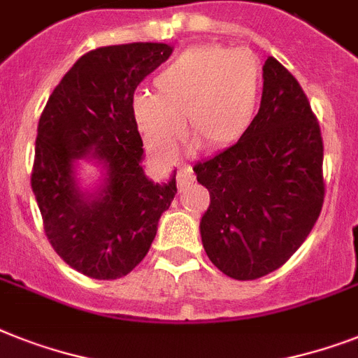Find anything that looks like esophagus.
Segmentation results:
<instances>
[{"mask_svg":"<svg viewBox=\"0 0 358 358\" xmlns=\"http://www.w3.org/2000/svg\"><path fill=\"white\" fill-rule=\"evenodd\" d=\"M194 180V174L191 169H180L178 174H176V182H178V189L180 191H184L191 182Z\"/></svg>","mask_w":358,"mask_h":358,"instance_id":"1","label":"esophagus"}]
</instances>
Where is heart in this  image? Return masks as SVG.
Here are the masks:
<instances>
[{"label": "heart", "mask_w": 358, "mask_h": 358, "mask_svg": "<svg viewBox=\"0 0 358 358\" xmlns=\"http://www.w3.org/2000/svg\"><path fill=\"white\" fill-rule=\"evenodd\" d=\"M156 94L134 97L132 110L145 143L173 159L189 136L211 150L234 147L255 124L263 71L246 49L202 45L187 49L154 78Z\"/></svg>", "instance_id": "heart-1"}]
</instances>
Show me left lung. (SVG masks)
Segmentation results:
<instances>
[{
  "mask_svg": "<svg viewBox=\"0 0 358 358\" xmlns=\"http://www.w3.org/2000/svg\"><path fill=\"white\" fill-rule=\"evenodd\" d=\"M324 141L300 83L274 57L245 138L194 165L209 191L200 220L209 261L234 280L274 272L303 245L324 206Z\"/></svg>",
  "mask_w": 358,
  "mask_h": 358,
  "instance_id": "left-lung-1",
  "label": "left lung"
}]
</instances>
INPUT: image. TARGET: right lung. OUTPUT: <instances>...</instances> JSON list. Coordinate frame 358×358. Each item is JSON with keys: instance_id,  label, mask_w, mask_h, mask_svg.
I'll use <instances>...</instances> for the list:
<instances>
[{"instance_id": "obj_1", "label": "right lung", "mask_w": 358, "mask_h": 358, "mask_svg": "<svg viewBox=\"0 0 358 358\" xmlns=\"http://www.w3.org/2000/svg\"><path fill=\"white\" fill-rule=\"evenodd\" d=\"M173 53L167 43L106 45L83 55L64 75L38 121L31 187L49 243L94 280H117L149 252L158 220L176 194L145 176L134 92ZM77 159L105 169L90 194L78 187Z\"/></svg>"}]
</instances>
